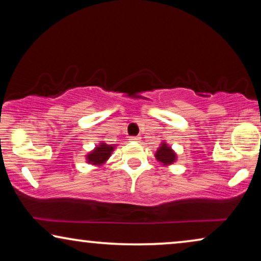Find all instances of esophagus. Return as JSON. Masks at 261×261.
Masks as SVG:
<instances>
[{
	"label": "esophagus",
	"mask_w": 261,
	"mask_h": 261,
	"mask_svg": "<svg viewBox=\"0 0 261 261\" xmlns=\"http://www.w3.org/2000/svg\"><path fill=\"white\" fill-rule=\"evenodd\" d=\"M140 139H141V137H130L129 140H130V141L138 142V141H140Z\"/></svg>",
	"instance_id": "esophagus-1"
}]
</instances>
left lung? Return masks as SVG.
<instances>
[{
	"label": "left lung",
	"mask_w": 261,
	"mask_h": 261,
	"mask_svg": "<svg viewBox=\"0 0 261 261\" xmlns=\"http://www.w3.org/2000/svg\"><path fill=\"white\" fill-rule=\"evenodd\" d=\"M155 158L163 165H171L177 160V154L165 141H163V144H160V147L156 149Z\"/></svg>",
	"instance_id": "left-lung-1"
}]
</instances>
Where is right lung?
Wrapping results in <instances>:
<instances>
[{
    "label": "right lung",
    "mask_w": 261,
    "mask_h": 261,
    "mask_svg": "<svg viewBox=\"0 0 261 261\" xmlns=\"http://www.w3.org/2000/svg\"><path fill=\"white\" fill-rule=\"evenodd\" d=\"M115 148L114 145H108L105 142H101L98 146H96L94 151H91L89 154H87V162L91 165H103Z\"/></svg>",
    "instance_id": "obj_1"
}]
</instances>
